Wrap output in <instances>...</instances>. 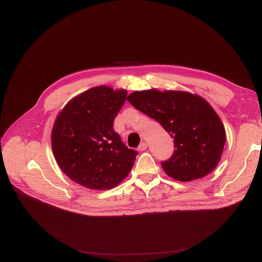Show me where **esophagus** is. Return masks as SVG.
Wrapping results in <instances>:
<instances>
[{
  "label": "esophagus",
  "mask_w": 262,
  "mask_h": 262,
  "mask_svg": "<svg viewBox=\"0 0 262 262\" xmlns=\"http://www.w3.org/2000/svg\"><path fill=\"white\" fill-rule=\"evenodd\" d=\"M146 148H147L146 142H142V143L138 146V150H140V152H142V150H145Z\"/></svg>",
  "instance_id": "obj_1"
}]
</instances>
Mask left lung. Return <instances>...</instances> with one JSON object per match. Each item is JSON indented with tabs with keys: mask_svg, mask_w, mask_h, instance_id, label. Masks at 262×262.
Listing matches in <instances>:
<instances>
[{
	"mask_svg": "<svg viewBox=\"0 0 262 262\" xmlns=\"http://www.w3.org/2000/svg\"><path fill=\"white\" fill-rule=\"evenodd\" d=\"M127 101L160 123L174 138L173 156L161 162L168 176L186 183L214 170L223 153L226 133L221 119L202 96L148 89L130 93Z\"/></svg>",
	"mask_w": 262,
	"mask_h": 262,
	"instance_id": "left-lung-1",
	"label": "left lung"
}]
</instances>
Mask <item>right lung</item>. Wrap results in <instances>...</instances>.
I'll return each mask as SVG.
<instances>
[{"label":"right lung","mask_w":262,"mask_h":262,"mask_svg":"<svg viewBox=\"0 0 262 262\" xmlns=\"http://www.w3.org/2000/svg\"><path fill=\"white\" fill-rule=\"evenodd\" d=\"M127 91L96 86L69 101L55 119L52 149L62 172L88 189L109 190L123 182L137 156L114 130Z\"/></svg>","instance_id":"obj_1"}]
</instances>
